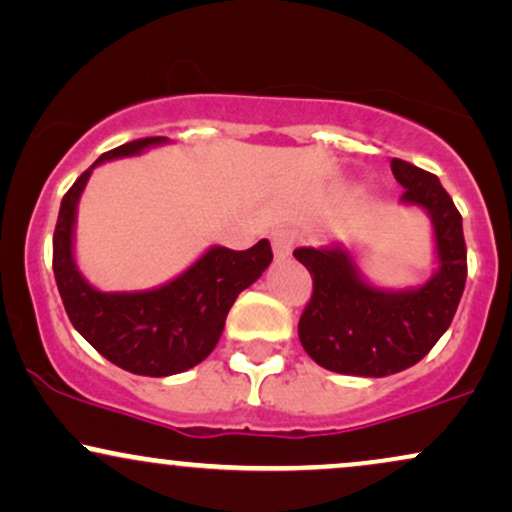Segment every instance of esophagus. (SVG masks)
<instances>
[{
  "label": "esophagus",
  "mask_w": 512,
  "mask_h": 512,
  "mask_svg": "<svg viewBox=\"0 0 512 512\" xmlns=\"http://www.w3.org/2000/svg\"><path fill=\"white\" fill-rule=\"evenodd\" d=\"M272 248H274V260L276 262L288 260L293 248H295V233L291 229L272 231Z\"/></svg>",
  "instance_id": "34e87169"
}]
</instances>
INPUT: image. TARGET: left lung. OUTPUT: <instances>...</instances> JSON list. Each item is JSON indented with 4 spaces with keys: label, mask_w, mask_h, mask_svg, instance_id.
<instances>
[{
    "label": "left lung",
    "mask_w": 512,
    "mask_h": 512,
    "mask_svg": "<svg viewBox=\"0 0 512 512\" xmlns=\"http://www.w3.org/2000/svg\"><path fill=\"white\" fill-rule=\"evenodd\" d=\"M405 188L400 202L420 207L432 221L436 269L420 286L379 288L360 272L343 243L298 248L310 272L312 298L298 324L305 353L329 372L389 377L422 360L446 334L467 279L463 217L429 171L391 159Z\"/></svg>",
    "instance_id": "8db88e82"
}]
</instances>
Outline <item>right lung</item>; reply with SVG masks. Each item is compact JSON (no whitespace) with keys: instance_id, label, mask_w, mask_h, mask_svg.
Listing matches in <instances>:
<instances>
[{"instance_id":"add662e5","label":"right lung","mask_w":512,"mask_h":512,"mask_svg":"<svg viewBox=\"0 0 512 512\" xmlns=\"http://www.w3.org/2000/svg\"><path fill=\"white\" fill-rule=\"evenodd\" d=\"M164 143L169 140L143 138L104 152L64 195L54 229V279L71 324L102 357L140 377H171L200 365L219 343L240 291L260 279L274 257L262 238L248 250L212 245L186 272L147 291H100L85 279L73 243L92 169Z\"/></svg>"}]
</instances>
